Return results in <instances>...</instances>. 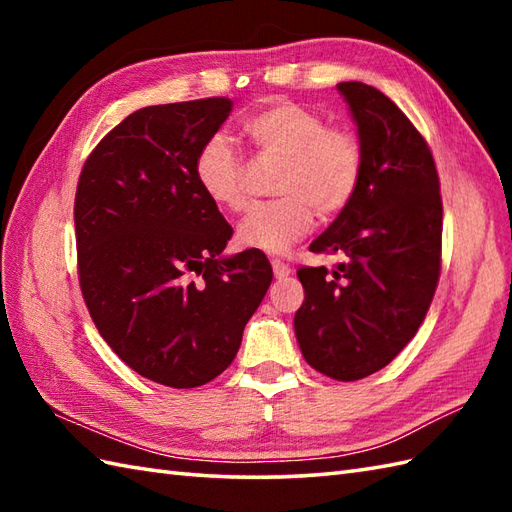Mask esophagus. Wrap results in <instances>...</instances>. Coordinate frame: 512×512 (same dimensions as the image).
<instances>
[{
	"label": "esophagus",
	"instance_id": "34e87169",
	"mask_svg": "<svg viewBox=\"0 0 512 512\" xmlns=\"http://www.w3.org/2000/svg\"><path fill=\"white\" fill-rule=\"evenodd\" d=\"M270 264H273V273H275V277H288L290 273H292V268L284 262V259H279V257H273V262H270Z\"/></svg>",
	"mask_w": 512,
	"mask_h": 512
}]
</instances>
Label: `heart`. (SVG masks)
<instances>
[{
    "instance_id": "1",
    "label": "heart",
    "mask_w": 512,
    "mask_h": 512,
    "mask_svg": "<svg viewBox=\"0 0 512 512\" xmlns=\"http://www.w3.org/2000/svg\"><path fill=\"white\" fill-rule=\"evenodd\" d=\"M239 129L259 156L281 162L273 182L279 198L253 206L239 222L237 242L242 246L281 253L310 231L314 211L334 217L356 198L365 147L352 127L332 125L303 103L270 99L242 116ZM193 173L217 209L237 213L246 206V167L226 136L204 140Z\"/></svg>"
}]
</instances>
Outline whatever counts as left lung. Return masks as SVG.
<instances>
[{
    "label": "left lung",
    "mask_w": 512,
    "mask_h": 512,
    "mask_svg": "<svg viewBox=\"0 0 512 512\" xmlns=\"http://www.w3.org/2000/svg\"><path fill=\"white\" fill-rule=\"evenodd\" d=\"M339 92L365 171L352 204L310 244L343 262L297 270L306 301L295 332L310 367L347 383L394 361L427 317L442 268V195L427 140L400 107L358 81Z\"/></svg>",
    "instance_id": "1"
}]
</instances>
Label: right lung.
<instances>
[{
    "label": "right lung",
    "instance_id": "obj_1",
    "mask_svg": "<svg viewBox=\"0 0 512 512\" xmlns=\"http://www.w3.org/2000/svg\"><path fill=\"white\" fill-rule=\"evenodd\" d=\"M233 110L226 96L151 105L92 149L74 198L76 273L96 330L154 383L189 389L233 363L273 268L233 237L193 162Z\"/></svg>",
    "mask_w": 512,
    "mask_h": 512
}]
</instances>
